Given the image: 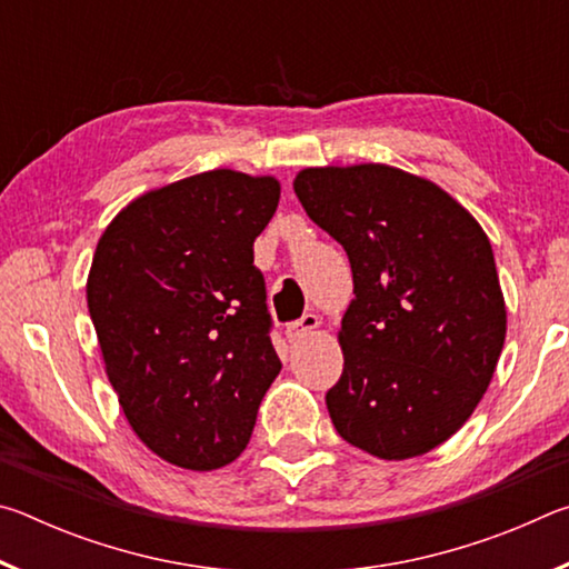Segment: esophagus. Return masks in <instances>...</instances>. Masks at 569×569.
<instances>
[{
	"instance_id": "esophagus-1",
	"label": "esophagus",
	"mask_w": 569,
	"mask_h": 569,
	"mask_svg": "<svg viewBox=\"0 0 569 569\" xmlns=\"http://www.w3.org/2000/svg\"><path fill=\"white\" fill-rule=\"evenodd\" d=\"M319 323H321V319L316 313H303L301 319L286 326V339L291 343L301 341V339H306L308 333H313L316 329H319Z\"/></svg>"
}]
</instances>
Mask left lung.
Wrapping results in <instances>:
<instances>
[{
    "mask_svg": "<svg viewBox=\"0 0 569 569\" xmlns=\"http://www.w3.org/2000/svg\"><path fill=\"white\" fill-rule=\"evenodd\" d=\"M293 190L353 273L326 393L336 431L379 459L427 455L465 427L505 346L487 233L437 182L383 162L303 168Z\"/></svg>",
    "mask_w": 569,
    "mask_h": 569,
    "instance_id": "left-lung-1",
    "label": "left lung"
}]
</instances>
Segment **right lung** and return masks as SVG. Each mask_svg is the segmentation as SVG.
Listing matches in <instances>:
<instances>
[{
  "mask_svg": "<svg viewBox=\"0 0 569 569\" xmlns=\"http://www.w3.org/2000/svg\"><path fill=\"white\" fill-rule=\"evenodd\" d=\"M273 176L218 168L152 188L102 230L88 308L124 419L152 455L210 471L246 449L281 371L253 240Z\"/></svg>",
  "mask_w": 569,
  "mask_h": 569,
  "instance_id": "1",
  "label": "right lung"
}]
</instances>
